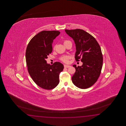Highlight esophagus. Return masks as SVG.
Listing matches in <instances>:
<instances>
[{
	"mask_svg": "<svg viewBox=\"0 0 126 126\" xmlns=\"http://www.w3.org/2000/svg\"><path fill=\"white\" fill-rule=\"evenodd\" d=\"M64 67L65 68H68V67H70V66H69V65H64Z\"/></svg>",
	"mask_w": 126,
	"mask_h": 126,
	"instance_id": "1",
	"label": "esophagus"
}]
</instances>
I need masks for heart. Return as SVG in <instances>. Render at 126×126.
I'll use <instances>...</instances> for the list:
<instances>
[{
    "instance_id": "b5f03b06",
    "label": "heart",
    "mask_w": 126,
    "mask_h": 126,
    "mask_svg": "<svg viewBox=\"0 0 126 126\" xmlns=\"http://www.w3.org/2000/svg\"><path fill=\"white\" fill-rule=\"evenodd\" d=\"M67 41H68L66 40V41H64V43L66 42ZM69 56H63L61 58V60L63 62L67 63L68 61V59H69Z\"/></svg>"
}]
</instances>
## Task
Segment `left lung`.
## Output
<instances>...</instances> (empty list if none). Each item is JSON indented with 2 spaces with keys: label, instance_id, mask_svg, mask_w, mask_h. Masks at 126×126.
Listing matches in <instances>:
<instances>
[{
  "label": "left lung",
  "instance_id": "obj_1",
  "mask_svg": "<svg viewBox=\"0 0 126 126\" xmlns=\"http://www.w3.org/2000/svg\"><path fill=\"white\" fill-rule=\"evenodd\" d=\"M74 41L76 52L75 59H80L83 64L77 67L72 76V83L78 88H89L96 82L100 74L103 65V55L99 44L95 39L83 30H65Z\"/></svg>",
  "mask_w": 126,
  "mask_h": 126
}]
</instances>
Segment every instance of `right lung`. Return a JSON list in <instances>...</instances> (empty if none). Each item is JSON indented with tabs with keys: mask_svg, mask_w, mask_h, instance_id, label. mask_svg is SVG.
<instances>
[{
	"mask_svg": "<svg viewBox=\"0 0 126 126\" xmlns=\"http://www.w3.org/2000/svg\"><path fill=\"white\" fill-rule=\"evenodd\" d=\"M58 31H43L30 40L27 47L26 58L28 71L38 86L46 90L55 88L59 82L60 73L64 66L60 62L52 65L46 59L53 50L52 43L59 35Z\"/></svg>",
	"mask_w": 126,
	"mask_h": 126,
	"instance_id": "obj_1",
	"label": "right lung"
}]
</instances>
